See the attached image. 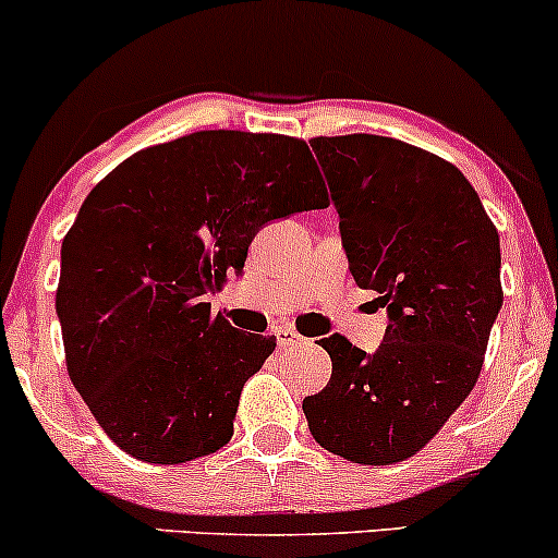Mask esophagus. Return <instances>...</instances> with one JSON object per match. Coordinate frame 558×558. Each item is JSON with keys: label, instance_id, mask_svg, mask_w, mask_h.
Instances as JSON below:
<instances>
[{"label": "esophagus", "instance_id": "1", "mask_svg": "<svg viewBox=\"0 0 558 558\" xmlns=\"http://www.w3.org/2000/svg\"><path fill=\"white\" fill-rule=\"evenodd\" d=\"M275 338H278L280 349H299V345H306V338L293 328H278L275 330Z\"/></svg>", "mask_w": 558, "mask_h": 558}]
</instances>
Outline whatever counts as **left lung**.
Wrapping results in <instances>:
<instances>
[{
	"instance_id": "obj_1",
	"label": "left lung",
	"mask_w": 558,
	"mask_h": 558,
	"mask_svg": "<svg viewBox=\"0 0 558 558\" xmlns=\"http://www.w3.org/2000/svg\"><path fill=\"white\" fill-rule=\"evenodd\" d=\"M310 144L341 217L349 270L380 293L388 330L375 354L325 338L330 383L301 409L330 453L403 462L462 407L483 369L504 304L498 230L462 170L430 151L369 133Z\"/></svg>"
}]
</instances>
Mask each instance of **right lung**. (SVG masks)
I'll use <instances>...</instances> for the list:
<instances>
[{
    "mask_svg": "<svg viewBox=\"0 0 558 558\" xmlns=\"http://www.w3.org/2000/svg\"><path fill=\"white\" fill-rule=\"evenodd\" d=\"M315 207L328 191L310 146L278 133L196 131L94 185L62 241L57 317L70 380L125 453L183 464L228 444L275 336L207 296L265 222Z\"/></svg>",
    "mask_w": 558,
    "mask_h": 558,
    "instance_id": "add662e5",
    "label": "right lung"
}]
</instances>
